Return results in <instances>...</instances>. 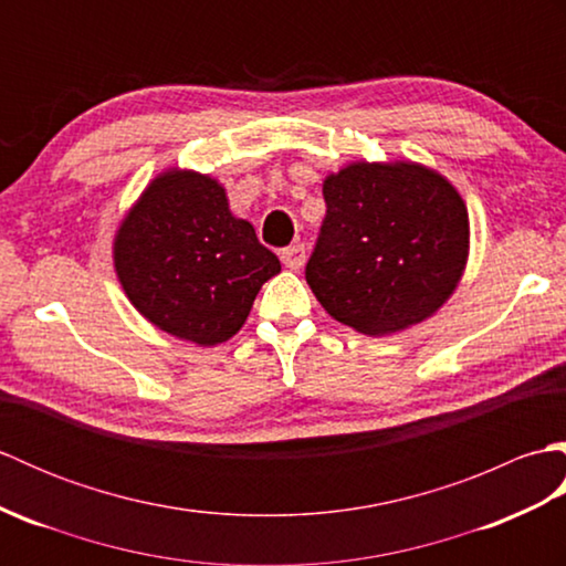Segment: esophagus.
Returning <instances> with one entry per match:
<instances>
[{
    "label": "esophagus",
    "instance_id": "1",
    "mask_svg": "<svg viewBox=\"0 0 566 566\" xmlns=\"http://www.w3.org/2000/svg\"><path fill=\"white\" fill-rule=\"evenodd\" d=\"M282 262H284V268H290V270H302L304 262H306V248L304 245L284 248L282 250Z\"/></svg>",
    "mask_w": 566,
    "mask_h": 566
}]
</instances>
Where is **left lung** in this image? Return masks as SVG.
Listing matches in <instances>:
<instances>
[{"label": "left lung", "mask_w": 566, "mask_h": 566, "mask_svg": "<svg viewBox=\"0 0 566 566\" xmlns=\"http://www.w3.org/2000/svg\"><path fill=\"white\" fill-rule=\"evenodd\" d=\"M323 199L306 282L335 321L389 335L454 294L469 260V213L448 177L413 160H355L323 179Z\"/></svg>", "instance_id": "8db88e82"}]
</instances>
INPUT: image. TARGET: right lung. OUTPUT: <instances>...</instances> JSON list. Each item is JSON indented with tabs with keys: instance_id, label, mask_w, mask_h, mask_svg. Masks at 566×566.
<instances>
[{
	"instance_id": "right-lung-1",
	"label": "right lung",
	"mask_w": 566,
	"mask_h": 566,
	"mask_svg": "<svg viewBox=\"0 0 566 566\" xmlns=\"http://www.w3.org/2000/svg\"><path fill=\"white\" fill-rule=\"evenodd\" d=\"M114 270L155 328L211 347L243 328L262 284L282 264L228 207L219 179L170 167L118 223Z\"/></svg>"
}]
</instances>
